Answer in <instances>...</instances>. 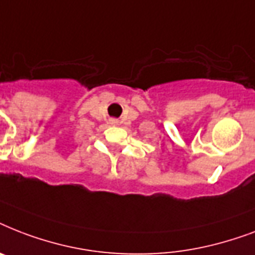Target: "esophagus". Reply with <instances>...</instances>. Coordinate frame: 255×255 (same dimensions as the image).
Instances as JSON below:
<instances>
[{"instance_id":"1","label":"esophagus","mask_w":255,"mask_h":255,"mask_svg":"<svg viewBox=\"0 0 255 255\" xmlns=\"http://www.w3.org/2000/svg\"><path fill=\"white\" fill-rule=\"evenodd\" d=\"M111 124H118V120H116V119H112V120H111Z\"/></svg>"}]
</instances>
